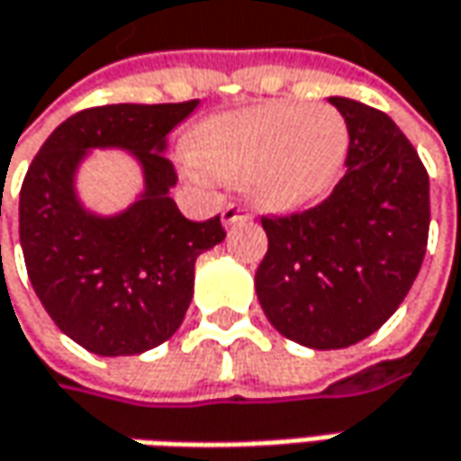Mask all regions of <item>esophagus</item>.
Wrapping results in <instances>:
<instances>
[{"mask_svg":"<svg viewBox=\"0 0 461 461\" xmlns=\"http://www.w3.org/2000/svg\"><path fill=\"white\" fill-rule=\"evenodd\" d=\"M249 221V212L239 207V204H225L221 212V222L225 228H230V225H236V222H246Z\"/></svg>","mask_w":461,"mask_h":461,"instance_id":"esophagus-1","label":"esophagus"}]
</instances>
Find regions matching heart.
<instances>
[{"label":"heart","instance_id":"obj_1","mask_svg":"<svg viewBox=\"0 0 461 461\" xmlns=\"http://www.w3.org/2000/svg\"><path fill=\"white\" fill-rule=\"evenodd\" d=\"M192 153L200 174L246 179L257 204L294 210L333 186L348 153V125L326 104H258L207 120Z\"/></svg>","mask_w":461,"mask_h":461}]
</instances>
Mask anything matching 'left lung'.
Wrapping results in <instances>:
<instances>
[{"label":"left lung","mask_w":461,"mask_h":461,"mask_svg":"<svg viewBox=\"0 0 461 461\" xmlns=\"http://www.w3.org/2000/svg\"><path fill=\"white\" fill-rule=\"evenodd\" d=\"M348 125L346 174L330 197L290 218H261L269 249L254 287L269 323L308 348L364 341L400 308L429 240V174L390 117L328 97Z\"/></svg>","instance_id":"left-lung-1"}]
</instances>
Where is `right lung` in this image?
<instances>
[{"label":"right lung","instance_id":"obj_1","mask_svg":"<svg viewBox=\"0 0 461 461\" xmlns=\"http://www.w3.org/2000/svg\"><path fill=\"white\" fill-rule=\"evenodd\" d=\"M200 107L104 104L48 135L20 192L27 276L63 333L99 357H133L171 339L194 294V261L225 239L221 218L186 221L171 200L168 133ZM95 150L128 152L144 186L128 208L97 213L78 194Z\"/></svg>","mask_w":461,"mask_h":461}]
</instances>
